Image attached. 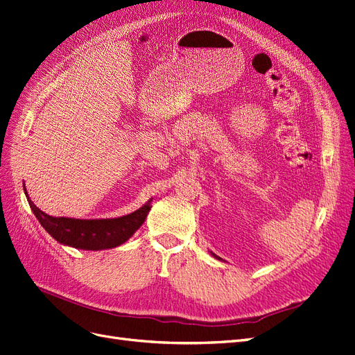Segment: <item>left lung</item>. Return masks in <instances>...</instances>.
Returning a JSON list of instances; mask_svg holds the SVG:
<instances>
[{"instance_id":"8db88e82","label":"left lung","mask_w":355,"mask_h":355,"mask_svg":"<svg viewBox=\"0 0 355 355\" xmlns=\"http://www.w3.org/2000/svg\"><path fill=\"white\" fill-rule=\"evenodd\" d=\"M214 256H215V254H214ZM215 257H216V256H215Z\"/></svg>"}]
</instances>
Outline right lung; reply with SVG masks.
Segmentation results:
<instances>
[{
    "label": "right lung",
    "mask_w": 355,
    "mask_h": 355,
    "mask_svg": "<svg viewBox=\"0 0 355 355\" xmlns=\"http://www.w3.org/2000/svg\"><path fill=\"white\" fill-rule=\"evenodd\" d=\"M28 200L36 219L48 234L61 244L82 250H103L125 243L140 228L152 207L146 203L133 214L114 219H74L49 216L35 206L29 196Z\"/></svg>",
    "instance_id": "1"
}]
</instances>
